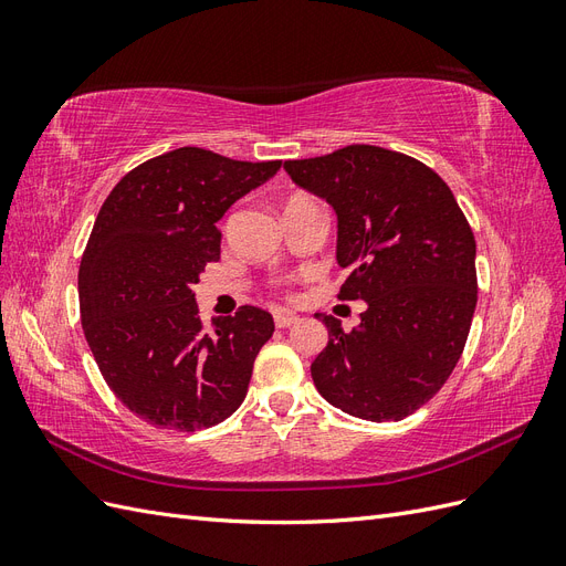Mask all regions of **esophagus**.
I'll use <instances>...</instances> for the list:
<instances>
[{
	"label": "esophagus",
	"instance_id": "obj_1",
	"mask_svg": "<svg viewBox=\"0 0 566 566\" xmlns=\"http://www.w3.org/2000/svg\"><path fill=\"white\" fill-rule=\"evenodd\" d=\"M273 323H276V328H290V325L297 323V316L285 314V312H276V314H273Z\"/></svg>",
	"mask_w": 566,
	"mask_h": 566
}]
</instances>
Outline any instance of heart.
<instances>
[{
  "instance_id": "heart-1",
  "label": "heart",
  "mask_w": 566,
  "mask_h": 566,
  "mask_svg": "<svg viewBox=\"0 0 566 566\" xmlns=\"http://www.w3.org/2000/svg\"><path fill=\"white\" fill-rule=\"evenodd\" d=\"M290 200H295V198H290Z\"/></svg>"
}]
</instances>
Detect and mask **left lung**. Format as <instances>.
I'll list each match as a JSON object with an SVG mask.
<instances>
[{
    "mask_svg": "<svg viewBox=\"0 0 566 566\" xmlns=\"http://www.w3.org/2000/svg\"><path fill=\"white\" fill-rule=\"evenodd\" d=\"M297 186L337 214L339 300H366L349 333L316 314L328 345L314 358L321 397L345 413L403 420L449 380L476 306V243L434 169L397 150L354 144L287 160Z\"/></svg>",
    "mask_w": 566,
    "mask_h": 566,
    "instance_id": "1",
    "label": "left lung"
}]
</instances>
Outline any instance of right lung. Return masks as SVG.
I'll list each match as a JSON object with an SVG mask.
<instances>
[{"instance_id": "right-lung-1", "label": "right lung", "mask_w": 566, "mask_h": 566, "mask_svg": "<svg viewBox=\"0 0 566 566\" xmlns=\"http://www.w3.org/2000/svg\"><path fill=\"white\" fill-rule=\"evenodd\" d=\"M279 169L184 146L134 167L101 205L77 273L82 331L106 385L148 424L196 432L243 403L273 318L245 304L208 328L191 287L219 260L217 221Z\"/></svg>"}]
</instances>
